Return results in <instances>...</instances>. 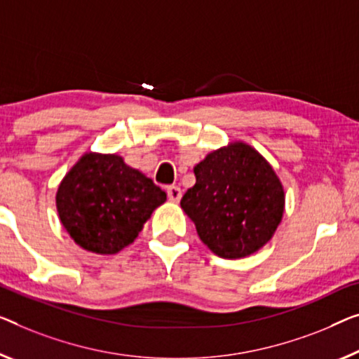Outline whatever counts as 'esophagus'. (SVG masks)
Returning a JSON list of instances; mask_svg holds the SVG:
<instances>
[{
  "mask_svg": "<svg viewBox=\"0 0 359 359\" xmlns=\"http://www.w3.org/2000/svg\"><path fill=\"white\" fill-rule=\"evenodd\" d=\"M168 196H169V200L172 201V203H177L180 198H182V190H180V187H177V185H170V187H168Z\"/></svg>",
  "mask_w": 359,
  "mask_h": 359,
  "instance_id": "1",
  "label": "esophagus"
}]
</instances>
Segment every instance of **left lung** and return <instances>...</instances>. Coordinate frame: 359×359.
<instances>
[{
  "mask_svg": "<svg viewBox=\"0 0 359 359\" xmlns=\"http://www.w3.org/2000/svg\"><path fill=\"white\" fill-rule=\"evenodd\" d=\"M180 206L214 255L245 258L269 242L282 221L285 196L271 164L247 143L208 154Z\"/></svg>",
  "mask_w": 359,
  "mask_h": 359,
  "instance_id": "left-lung-1",
  "label": "left lung"
}]
</instances>
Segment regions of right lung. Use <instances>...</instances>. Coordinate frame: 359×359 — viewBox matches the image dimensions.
I'll list each match as a JSON object with an SVG mask.
<instances>
[{
	"label": "right lung",
	"instance_id": "1",
	"mask_svg": "<svg viewBox=\"0 0 359 359\" xmlns=\"http://www.w3.org/2000/svg\"><path fill=\"white\" fill-rule=\"evenodd\" d=\"M165 194L117 154L87 153L66 174L56 194L62 226L74 242L114 255L138 237Z\"/></svg>",
	"mask_w": 359,
	"mask_h": 359
}]
</instances>
